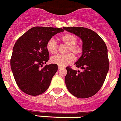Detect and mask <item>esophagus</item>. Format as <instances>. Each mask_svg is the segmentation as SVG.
<instances>
[{
  "instance_id": "esophagus-1",
  "label": "esophagus",
  "mask_w": 121,
  "mask_h": 121,
  "mask_svg": "<svg viewBox=\"0 0 121 121\" xmlns=\"http://www.w3.org/2000/svg\"><path fill=\"white\" fill-rule=\"evenodd\" d=\"M58 69H63V67H61V66H58Z\"/></svg>"
}]
</instances>
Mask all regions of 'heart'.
I'll return each instance as SVG.
<instances>
[{
    "label": "heart",
    "mask_w": 121,
    "mask_h": 121,
    "mask_svg": "<svg viewBox=\"0 0 121 121\" xmlns=\"http://www.w3.org/2000/svg\"><path fill=\"white\" fill-rule=\"evenodd\" d=\"M77 38L72 34H65L61 37V41L65 44L69 45L66 52H72L76 55H79L82 52V48L77 43ZM58 45L56 40L51 38L47 41L46 43V49L49 53L54 54L57 51ZM74 60V56L72 53H67L63 55H56L51 58V61L58 66L63 67L72 63Z\"/></svg>",
    "instance_id": "1"
}]
</instances>
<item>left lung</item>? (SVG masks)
<instances>
[{
  "label": "left lung",
  "instance_id": "8db88e82",
  "mask_svg": "<svg viewBox=\"0 0 121 121\" xmlns=\"http://www.w3.org/2000/svg\"><path fill=\"white\" fill-rule=\"evenodd\" d=\"M82 40V55L75 63L83 71L67 67L65 81L70 93L78 98L92 97L100 90L109 70L108 49L102 38L91 29L63 27Z\"/></svg>",
  "mask_w": 121,
  "mask_h": 121
}]
</instances>
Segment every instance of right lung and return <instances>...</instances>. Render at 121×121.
<instances>
[{"mask_svg":"<svg viewBox=\"0 0 121 121\" xmlns=\"http://www.w3.org/2000/svg\"><path fill=\"white\" fill-rule=\"evenodd\" d=\"M64 31L50 27H34L17 40L13 49L11 68L18 86L30 95L45 92L58 70L56 64L43 65L49 59L47 41Z\"/></svg>","mask_w":121,"mask_h":121,"instance_id":"add662e5","label":"right lung"}]
</instances>
